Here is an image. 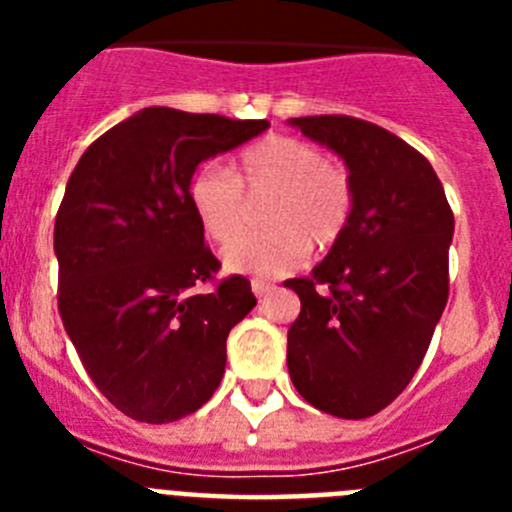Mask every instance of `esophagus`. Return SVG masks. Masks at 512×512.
<instances>
[{
  "mask_svg": "<svg viewBox=\"0 0 512 512\" xmlns=\"http://www.w3.org/2000/svg\"><path fill=\"white\" fill-rule=\"evenodd\" d=\"M251 289L256 297H266L269 292H274V289H277V284L266 282V279H251Z\"/></svg>",
  "mask_w": 512,
  "mask_h": 512,
  "instance_id": "34e87169",
  "label": "esophagus"
}]
</instances>
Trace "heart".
I'll list each match as a JSON object with an SVG mask.
<instances>
[{
  "mask_svg": "<svg viewBox=\"0 0 512 512\" xmlns=\"http://www.w3.org/2000/svg\"><path fill=\"white\" fill-rule=\"evenodd\" d=\"M269 196L266 234L230 243L223 264L230 271L279 277L310 251L336 246L354 215V182L343 166L292 135H266L243 148L233 169L200 166L189 179L187 197L194 217L215 243H228L245 224V198Z\"/></svg>",
  "mask_w": 512,
  "mask_h": 512,
  "instance_id": "1",
  "label": "heart"
}]
</instances>
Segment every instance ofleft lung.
Listing matches in <instances>:
<instances>
[{"label": "left lung", "instance_id": "obj_1", "mask_svg": "<svg viewBox=\"0 0 512 512\" xmlns=\"http://www.w3.org/2000/svg\"><path fill=\"white\" fill-rule=\"evenodd\" d=\"M292 125L346 161L354 215L310 277L287 279L300 315L287 333L297 392L336 418L377 415L418 372L449 300L454 212L423 153L348 115Z\"/></svg>", "mask_w": 512, "mask_h": 512}]
</instances>
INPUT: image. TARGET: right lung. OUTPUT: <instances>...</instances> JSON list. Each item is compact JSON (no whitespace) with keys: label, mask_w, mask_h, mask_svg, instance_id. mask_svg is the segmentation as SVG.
Listing matches in <instances>:
<instances>
[{"label":"right lung","mask_w":512,"mask_h":512,"mask_svg":"<svg viewBox=\"0 0 512 512\" xmlns=\"http://www.w3.org/2000/svg\"><path fill=\"white\" fill-rule=\"evenodd\" d=\"M266 120L146 107L99 135L56 215L58 312L81 364L120 413L171 423L200 410L225 374V341L256 297L217 279L187 187L205 158ZM212 283L207 293L196 287Z\"/></svg>","instance_id":"add662e5"}]
</instances>
